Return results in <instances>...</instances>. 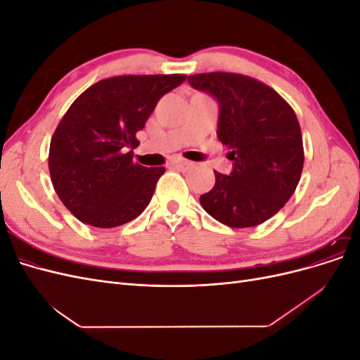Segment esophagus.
<instances>
[{
    "label": "esophagus",
    "mask_w": 360,
    "mask_h": 360,
    "mask_svg": "<svg viewBox=\"0 0 360 360\" xmlns=\"http://www.w3.org/2000/svg\"><path fill=\"white\" fill-rule=\"evenodd\" d=\"M171 167L177 168V169H188V168L192 167V162H189L186 159H172Z\"/></svg>",
    "instance_id": "34e87169"
}]
</instances>
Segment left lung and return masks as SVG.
<instances>
[{"label":"left lung","mask_w":360,"mask_h":360,"mask_svg":"<svg viewBox=\"0 0 360 360\" xmlns=\"http://www.w3.org/2000/svg\"><path fill=\"white\" fill-rule=\"evenodd\" d=\"M195 90L219 105L217 138L231 150L233 171L214 172L216 183L200 197L202 209L231 228H249L276 214L296 191L303 144L291 106L249 76L213 72L188 78Z\"/></svg>","instance_id":"8db88e82"}]
</instances>
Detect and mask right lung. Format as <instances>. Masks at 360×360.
Wrapping results in <instances>:
<instances>
[{
	"instance_id": "obj_1",
	"label": "right lung",
	"mask_w": 360,
	"mask_h": 360,
	"mask_svg": "<svg viewBox=\"0 0 360 360\" xmlns=\"http://www.w3.org/2000/svg\"><path fill=\"white\" fill-rule=\"evenodd\" d=\"M186 75H126L91 85L51 139V180L63 204L86 225L114 228L146 210L165 168L134 163L136 134L162 96Z\"/></svg>"
}]
</instances>
